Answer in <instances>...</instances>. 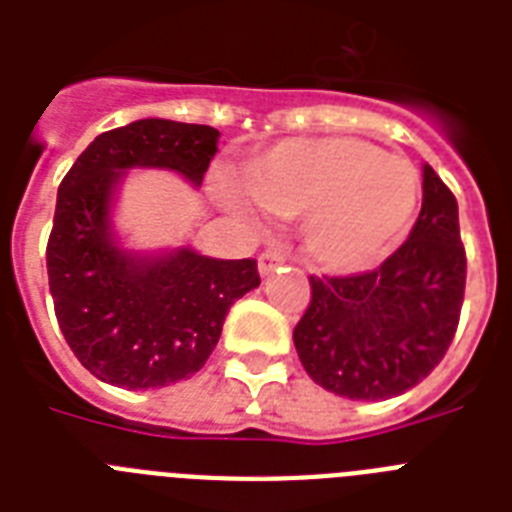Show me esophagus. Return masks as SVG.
Segmentation results:
<instances>
[{
  "label": "esophagus",
  "instance_id": "1",
  "mask_svg": "<svg viewBox=\"0 0 512 512\" xmlns=\"http://www.w3.org/2000/svg\"><path fill=\"white\" fill-rule=\"evenodd\" d=\"M279 265H284V255L279 249H265L260 260H257V271H260V276H271Z\"/></svg>",
  "mask_w": 512,
  "mask_h": 512
}]
</instances>
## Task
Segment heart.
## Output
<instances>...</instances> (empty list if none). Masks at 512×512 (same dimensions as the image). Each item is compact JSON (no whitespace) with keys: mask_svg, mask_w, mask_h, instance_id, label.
<instances>
[{"mask_svg":"<svg viewBox=\"0 0 512 512\" xmlns=\"http://www.w3.org/2000/svg\"><path fill=\"white\" fill-rule=\"evenodd\" d=\"M252 199L271 215L305 217L303 244L332 273L380 265L412 231L422 177L412 162L356 138L284 140L247 164ZM220 196L241 215L252 204L223 180Z\"/></svg>","mask_w":512,"mask_h":512,"instance_id":"obj_1","label":"heart"}]
</instances>
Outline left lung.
Masks as SVG:
<instances>
[{
    "mask_svg": "<svg viewBox=\"0 0 512 512\" xmlns=\"http://www.w3.org/2000/svg\"><path fill=\"white\" fill-rule=\"evenodd\" d=\"M465 271L457 199L425 164L420 217L377 271L311 276V303L292 335L305 372L353 401L414 388L452 345Z\"/></svg>",
    "mask_w": 512,
    "mask_h": 512,
    "instance_id": "8db88e82",
    "label": "left lung"
}]
</instances>
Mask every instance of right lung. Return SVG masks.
I'll use <instances>...</instances> for the list:
<instances>
[{"label": "right lung", "instance_id": "right-lung-1", "mask_svg": "<svg viewBox=\"0 0 512 512\" xmlns=\"http://www.w3.org/2000/svg\"><path fill=\"white\" fill-rule=\"evenodd\" d=\"M220 132L138 119L92 140L63 177L47 241L60 332L98 380L151 390L207 364L231 305L260 287L255 260H217L191 247L132 252L114 231V201L135 167L170 170L199 188Z\"/></svg>", "mask_w": 512, "mask_h": 512}]
</instances>
